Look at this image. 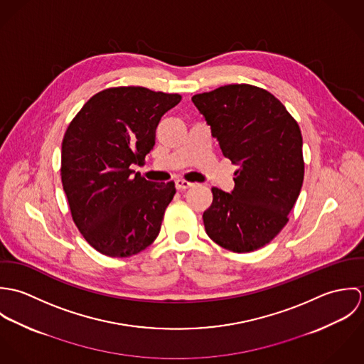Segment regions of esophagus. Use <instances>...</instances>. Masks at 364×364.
<instances>
[{
	"label": "esophagus",
	"instance_id": "34e87169",
	"mask_svg": "<svg viewBox=\"0 0 364 364\" xmlns=\"http://www.w3.org/2000/svg\"><path fill=\"white\" fill-rule=\"evenodd\" d=\"M175 186H176L178 191H185V189L192 188L193 183H191V182H188V181H183V179H178V181L175 182Z\"/></svg>",
	"mask_w": 364,
	"mask_h": 364
}]
</instances>
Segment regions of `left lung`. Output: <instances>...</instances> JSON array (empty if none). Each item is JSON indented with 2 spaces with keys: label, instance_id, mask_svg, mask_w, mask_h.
<instances>
[{
  "label": "left lung",
  "instance_id": "obj_1",
  "mask_svg": "<svg viewBox=\"0 0 364 364\" xmlns=\"http://www.w3.org/2000/svg\"><path fill=\"white\" fill-rule=\"evenodd\" d=\"M223 156L240 168L231 193L213 188L203 213L208 237L232 252L269 244L287 224L304 179L297 122L270 92L232 84L192 97Z\"/></svg>",
  "mask_w": 364,
  "mask_h": 364
}]
</instances>
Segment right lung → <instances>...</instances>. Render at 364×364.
<instances>
[{
	"label": "right lung",
	"instance_id": "right-lung-1",
	"mask_svg": "<svg viewBox=\"0 0 364 364\" xmlns=\"http://www.w3.org/2000/svg\"><path fill=\"white\" fill-rule=\"evenodd\" d=\"M178 94L143 87L109 88L73 119L61 144V182L73 220L98 252L127 258L154 242L176 189L150 182L132 165L144 164L161 117Z\"/></svg>",
	"mask_w": 364,
	"mask_h": 364
}]
</instances>
